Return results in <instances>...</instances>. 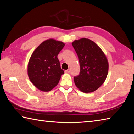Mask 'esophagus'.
<instances>
[{
  "instance_id": "obj_1",
  "label": "esophagus",
  "mask_w": 134,
  "mask_h": 134,
  "mask_svg": "<svg viewBox=\"0 0 134 134\" xmlns=\"http://www.w3.org/2000/svg\"><path fill=\"white\" fill-rule=\"evenodd\" d=\"M70 69H68V70H65V72H66V73H69L70 72Z\"/></svg>"
}]
</instances>
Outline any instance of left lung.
<instances>
[{
  "label": "left lung",
  "mask_w": 134,
  "mask_h": 134,
  "mask_svg": "<svg viewBox=\"0 0 134 134\" xmlns=\"http://www.w3.org/2000/svg\"><path fill=\"white\" fill-rule=\"evenodd\" d=\"M78 55L80 73L74 77L75 86L84 93L97 90L106 79L108 63L100 47L91 40L83 38L72 43Z\"/></svg>",
  "instance_id": "obj_1"
}]
</instances>
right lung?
<instances>
[{"mask_svg":"<svg viewBox=\"0 0 134 134\" xmlns=\"http://www.w3.org/2000/svg\"><path fill=\"white\" fill-rule=\"evenodd\" d=\"M64 43L47 40L36 48L28 64V75L38 90L48 92L57 86L64 71L61 69L58 55Z\"/></svg>","mask_w":134,"mask_h":134,"instance_id":"add662e5","label":"right lung"}]
</instances>
